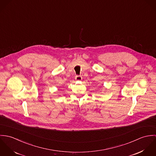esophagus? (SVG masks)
I'll return each mask as SVG.
<instances>
[{"mask_svg":"<svg viewBox=\"0 0 156 156\" xmlns=\"http://www.w3.org/2000/svg\"><path fill=\"white\" fill-rule=\"evenodd\" d=\"M75 79L77 81H80V80H81L82 79V77L81 76H76L75 77Z\"/></svg>","mask_w":156,"mask_h":156,"instance_id":"esophagus-1","label":"esophagus"}]
</instances>
